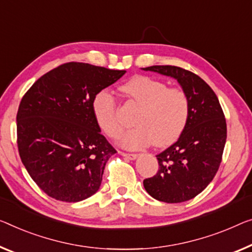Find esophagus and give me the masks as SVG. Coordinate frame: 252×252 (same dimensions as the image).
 Listing matches in <instances>:
<instances>
[{"label": "esophagus", "mask_w": 252, "mask_h": 252, "mask_svg": "<svg viewBox=\"0 0 252 252\" xmlns=\"http://www.w3.org/2000/svg\"><path fill=\"white\" fill-rule=\"evenodd\" d=\"M121 155L126 157V158H129V159H136L137 156H138L137 154H133V153H123V152H121Z\"/></svg>", "instance_id": "34e87169"}]
</instances>
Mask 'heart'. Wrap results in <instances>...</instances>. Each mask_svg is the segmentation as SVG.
<instances>
[{"mask_svg": "<svg viewBox=\"0 0 252 252\" xmlns=\"http://www.w3.org/2000/svg\"><path fill=\"white\" fill-rule=\"evenodd\" d=\"M122 90L140 106L133 119L136 126L122 137L125 147L140 148L152 142L163 147L183 132L190 115V100L185 90L167 88L163 81L146 76L131 79L122 86ZM93 111L106 136L118 138L122 133L118 106L111 93H97L93 99Z\"/></svg>", "mask_w": 252, "mask_h": 252, "instance_id": "1", "label": "heart"}]
</instances>
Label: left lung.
I'll list each match as a JSON object with an SVG mask.
<instances>
[{
  "mask_svg": "<svg viewBox=\"0 0 252 252\" xmlns=\"http://www.w3.org/2000/svg\"><path fill=\"white\" fill-rule=\"evenodd\" d=\"M145 71L175 78L190 100V115L178 141L158 155V171L144 180L153 198L178 204L198 196L216 175L226 142V120L214 90L191 71L153 65Z\"/></svg>",
  "mask_w": 252,
  "mask_h": 252,
  "instance_id": "1",
  "label": "left lung"
}]
</instances>
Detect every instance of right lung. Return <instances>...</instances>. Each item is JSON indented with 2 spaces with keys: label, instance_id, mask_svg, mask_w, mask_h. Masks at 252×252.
<instances>
[{
  "label": "right lung",
  "instance_id": "obj_1",
  "mask_svg": "<svg viewBox=\"0 0 252 252\" xmlns=\"http://www.w3.org/2000/svg\"><path fill=\"white\" fill-rule=\"evenodd\" d=\"M125 73L64 63L40 77L22 97L17 113L19 155L47 196L78 202L99 189L105 165L116 150L100 133L93 99Z\"/></svg>",
  "mask_w": 252,
  "mask_h": 252
}]
</instances>
